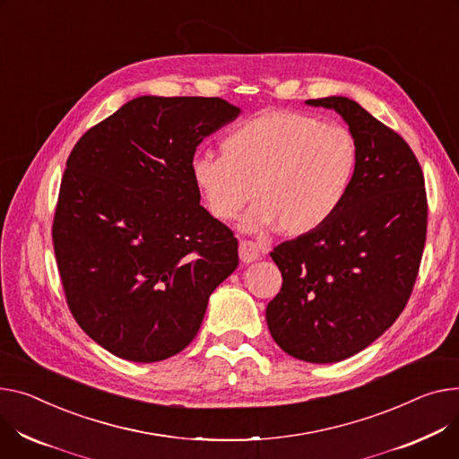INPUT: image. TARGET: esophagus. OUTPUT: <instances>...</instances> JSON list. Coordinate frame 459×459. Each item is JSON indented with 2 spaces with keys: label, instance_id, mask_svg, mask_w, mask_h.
I'll list each match as a JSON object with an SVG mask.
<instances>
[{
  "label": "esophagus",
  "instance_id": "obj_1",
  "mask_svg": "<svg viewBox=\"0 0 459 459\" xmlns=\"http://www.w3.org/2000/svg\"><path fill=\"white\" fill-rule=\"evenodd\" d=\"M262 255V249L258 243L249 241V239H241L239 241V260L243 264H251L255 260H258Z\"/></svg>",
  "mask_w": 459,
  "mask_h": 459
}]
</instances>
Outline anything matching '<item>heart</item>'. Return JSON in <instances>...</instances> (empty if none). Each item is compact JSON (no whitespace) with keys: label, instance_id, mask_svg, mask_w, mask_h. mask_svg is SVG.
I'll use <instances>...</instances> for the list:
<instances>
[{"label":"heart","instance_id":"heart-1","mask_svg":"<svg viewBox=\"0 0 459 459\" xmlns=\"http://www.w3.org/2000/svg\"><path fill=\"white\" fill-rule=\"evenodd\" d=\"M221 157L199 152L190 178L213 220L229 223L253 195L241 223L247 232L281 229L310 234L343 206L359 164L352 133L297 110H271L241 121L220 143Z\"/></svg>","mask_w":459,"mask_h":459}]
</instances>
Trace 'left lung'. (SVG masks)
<instances>
[{
    "label": "left lung",
    "mask_w": 459,
    "mask_h": 459,
    "mask_svg": "<svg viewBox=\"0 0 459 459\" xmlns=\"http://www.w3.org/2000/svg\"><path fill=\"white\" fill-rule=\"evenodd\" d=\"M338 112L359 164L338 213L271 253L282 288L265 310L273 340L310 363L347 359L396 321L411 295L426 239V190L410 145L349 98L308 100Z\"/></svg>",
    "instance_id": "8db88e82"
}]
</instances>
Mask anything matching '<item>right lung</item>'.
Returning a JSON list of instances; mask_svg holds the SVG:
<instances>
[{
	"mask_svg": "<svg viewBox=\"0 0 459 459\" xmlns=\"http://www.w3.org/2000/svg\"><path fill=\"white\" fill-rule=\"evenodd\" d=\"M239 108L221 98L131 100L70 152L53 247L70 312L117 358L188 347L238 267V239L199 204L190 160Z\"/></svg>",
	"mask_w": 459,
	"mask_h": 459,
	"instance_id": "1",
	"label": "right lung"
}]
</instances>
